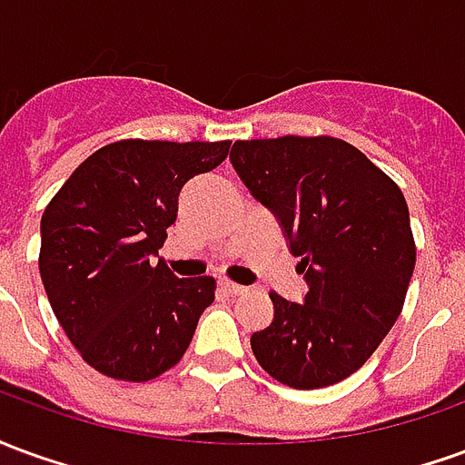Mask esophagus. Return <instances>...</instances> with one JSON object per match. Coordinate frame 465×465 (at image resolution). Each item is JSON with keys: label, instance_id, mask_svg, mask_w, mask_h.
Wrapping results in <instances>:
<instances>
[{"label": "esophagus", "instance_id": "esophagus-1", "mask_svg": "<svg viewBox=\"0 0 465 465\" xmlns=\"http://www.w3.org/2000/svg\"><path fill=\"white\" fill-rule=\"evenodd\" d=\"M219 286H222V289H223V292H226V293H232V296H239V293L246 292L243 286H239V283L229 282V279H222V282H219Z\"/></svg>", "mask_w": 465, "mask_h": 465}]
</instances>
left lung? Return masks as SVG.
<instances>
[{
    "mask_svg": "<svg viewBox=\"0 0 465 465\" xmlns=\"http://www.w3.org/2000/svg\"><path fill=\"white\" fill-rule=\"evenodd\" d=\"M232 163L272 209L309 292L269 293L273 322L252 336L262 369L292 389L359 371L399 319L416 266L409 206L366 153L333 136L233 142Z\"/></svg>",
    "mask_w": 465,
    "mask_h": 465,
    "instance_id": "8db88e82",
    "label": "left lung"
}]
</instances>
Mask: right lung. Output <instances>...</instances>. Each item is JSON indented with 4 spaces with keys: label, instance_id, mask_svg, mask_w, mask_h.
Listing matches in <instances>:
<instances>
[{
    "label": "right lung",
    "instance_id": "1",
    "mask_svg": "<svg viewBox=\"0 0 465 465\" xmlns=\"http://www.w3.org/2000/svg\"><path fill=\"white\" fill-rule=\"evenodd\" d=\"M229 149L232 142L106 143L42 213L45 292L69 341L99 373L142 383L189 349L216 282L179 279L153 259L176 222L183 183L216 169Z\"/></svg>",
    "mask_w": 465,
    "mask_h": 465
}]
</instances>
